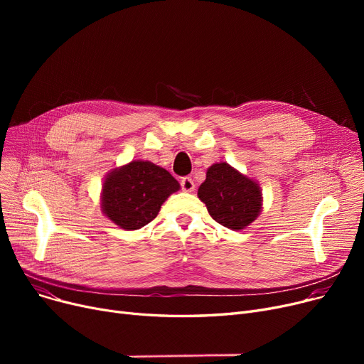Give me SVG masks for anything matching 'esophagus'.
<instances>
[{"label":"esophagus","instance_id":"obj_1","mask_svg":"<svg viewBox=\"0 0 364 364\" xmlns=\"http://www.w3.org/2000/svg\"><path fill=\"white\" fill-rule=\"evenodd\" d=\"M181 188L184 190L186 193H192L193 190H195V181L190 178V177H184L181 180Z\"/></svg>","mask_w":364,"mask_h":364}]
</instances>
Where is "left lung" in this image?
<instances>
[{"label": "left lung", "mask_w": 364, "mask_h": 364, "mask_svg": "<svg viewBox=\"0 0 364 364\" xmlns=\"http://www.w3.org/2000/svg\"><path fill=\"white\" fill-rule=\"evenodd\" d=\"M198 198L206 205L209 215L235 232L251 225L262 211L258 181L243 176L227 162H217L206 169Z\"/></svg>", "instance_id": "obj_1"}]
</instances>
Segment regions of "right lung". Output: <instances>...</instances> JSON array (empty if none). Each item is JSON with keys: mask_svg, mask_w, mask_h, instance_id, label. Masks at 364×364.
<instances>
[{"mask_svg": "<svg viewBox=\"0 0 364 364\" xmlns=\"http://www.w3.org/2000/svg\"><path fill=\"white\" fill-rule=\"evenodd\" d=\"M178 190V181L166 169L149 161H131L107 172L102 211L124 230H139L156 218L162 203Z\"/></svg>", "mask_w": 364, "mask_h": 364, "instance_id": "right-lung-1", "label": "right lung"}]
</instances>
